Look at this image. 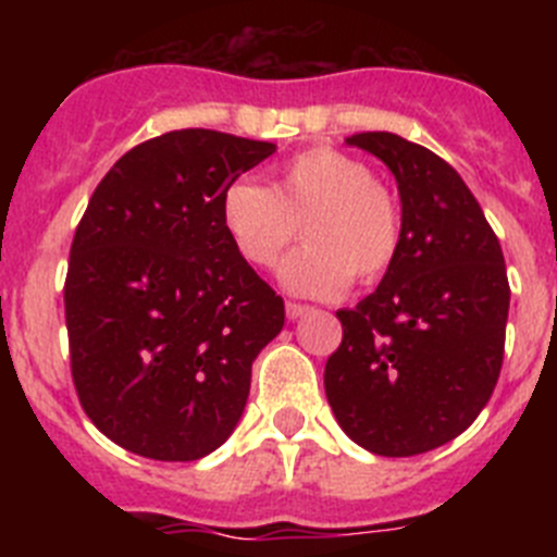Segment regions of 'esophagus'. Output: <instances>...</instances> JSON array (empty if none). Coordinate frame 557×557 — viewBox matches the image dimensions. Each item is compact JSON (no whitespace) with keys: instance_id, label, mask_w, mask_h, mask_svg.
I'll list each match as a JSON object with an SVG mask.
<instances>
[{"instance_id":"esophagus-1","label":"esophagus","mask_w":557,"mask_h":557,"mask_svg":"<svg viewBox=\"0 0 557 557\" xmlns=\"http://www.w3.org/2000/svg\"><path fill=\"white\" fill-rule=\"evenodd\" d=\"M287 318L289 321H298V318H301V314H307L309 312V307L307 304H295V301H287Z\"/></svg>"}]
</instances>
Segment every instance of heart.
<instances>
[{
	"label": "heart",
	"mask_w": 557,
	"mask_h": 557,
	"mask_svg": "<svg viewBox=\"0 0 557 557\" xmlns=\"http://www.w3.org/2000/svg\"><path fill=\"white\" fill-rule=\"evenodd\" d=\"M220 220L250 268H273L298 225L304 248L284 259L278 282L304 298H337L351 278L379 282L401 250V209L371 166L334 147L295 152L270 186L239 178L225 186Z\"/></svg>",
	"instance_id": "b5f03b06"
}]
</instances>
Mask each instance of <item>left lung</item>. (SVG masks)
<instances>
[{"label": "left lung", "instance_id": "left-lung-1", "mask_svg": "<svg viewBox=\"0 0 557 557\" xmlns=\"http://www.w3.org/2000/svg\"><path fill=\"white\" fill-rule=\"evenodd\" d=\"M348 145L385 161L401 195V250L376 293L339 309L323 385L337 424L382 457L449 444L488 405L505 357L510 284L499 239L441 156L396 133Z\"/></svg>", "mask_w": 557, "mask_h": 557}]
</instances>
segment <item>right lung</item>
<instances>
[{
  "label": "right lung",
  "mask_w": 557,
  "mask_h": 557,
  "mask_svg": "<svg viewBox=\"0 0 557 557\" xmlns=\"http://www.w3.org/2000/svg\"><path fill=\"white\" fill-rule=\"evenodd\" d=\"M270 141L186 127L108 170L69 250V366L91 424L150 460H200L228 441L250 366L284 326L282 295L239 259L225 186Z\"/></svg>",
  "instance_id": "obj_1"
}]
</instances>
